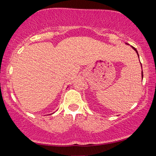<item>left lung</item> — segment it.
<instances>
[{
    "instance_id": "8db88e82",
    "label": "left lung",
    "mask_w": 156,
    "mask_h": 156,
    "mask_svg": "<svg viewBox=\"0 0 156 156\" xmlns=\"http://www.w3.org/2000/svg\"><path fill=\"white\" fill-rule=\"evenodd\" d=\"M126 44H127V43H125ZM132 48H133V49H134V51H136V54H138V58H139V54H138V51H137V49L135 48V47H133V46H131ZM140 65H141V67H142V64H141V62H140ZM141 74H142V79H143V72H142V73H141Z\"/></svg>"
}]
</instances>
